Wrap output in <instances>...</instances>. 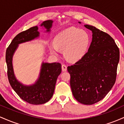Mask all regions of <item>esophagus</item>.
Here are the masks:
<instances>
[{
    "instance_id": "esophagus-1",
    "label": "esophagus",
    "mask_w": 124,
    "mask_h": 124,
    "mask_svg": "<svg viewBox=\"0 0 124 124\" xmlns=\"http://www.w3.org/2000/svg\"><path fill=\"white\" fill-rule=\"evenodd\" d=\"M62 70L63 72H66L67 70V66L66 65H65V64H63L62 65Z\"/></svg>"
}]
</instances>
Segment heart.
<instances>
[{
  "label": "heart",
  "mask_w": 124,
  "mask_h": 124,
  "mask_svg": "<svg viewBox=\"0 0 124 124\" xmlns=\"http://www.w3.org/2000/svg\"><path fill=\"white\" fill-rule=\"evenodd\" d=\"M90 43L89 32L83 29L70 27L58 34L54 38V44L49 46L51 53L55 56L64 49V54L71 61H78L84 56Z\"/></svg>",
  "instance_id": "b5f03b06"
}]
</instances>
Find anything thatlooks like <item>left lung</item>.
<instances>
[{
	"label": "left lung",
	"mask_w": 124,
	"mask_h": 124,
	"mask_svg": "<svg viewBox=\"0 0 124 124\" xmlns=\"http://www.w3.org/2000/svg\"><path fill=\"white\" fill-rule=\"evenodd\" d=\"M85 27L92 31L88 52L75 65L68 66V70L74 97L79 103L92 105L104 99L114 85L119 50L108 34L92 25Z\"/></svg>",
	"instance_id": "obj_1"
}]
</instances>
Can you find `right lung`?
<instances>
[{
    "instance_id": "right-lung-1",
    "label": "right lung",
    "mask_w": 124,
    "mask_h": 124,
    "mask_svg": "<svg viewBox=\"0 0 124 124\" xmlns=\"http://www.w3.org/2000/svg\"><path fill=\"white\" fill-rule=\"evenodd\" d=\"M53 21H44L40 25L49 32ZM38 26L31 27L20 32L13 38L7 48L6 62L8 66V76L9 83L18 96L25 101L31 104H42L48 102L54 94L56 82L62 71L61 63L58 62L48 63L42 62L39 77L35 83L25 85L16 78L13 66V56L18 47V45L31 41L39 37Z\"/></svg>"
}]
</instances>
